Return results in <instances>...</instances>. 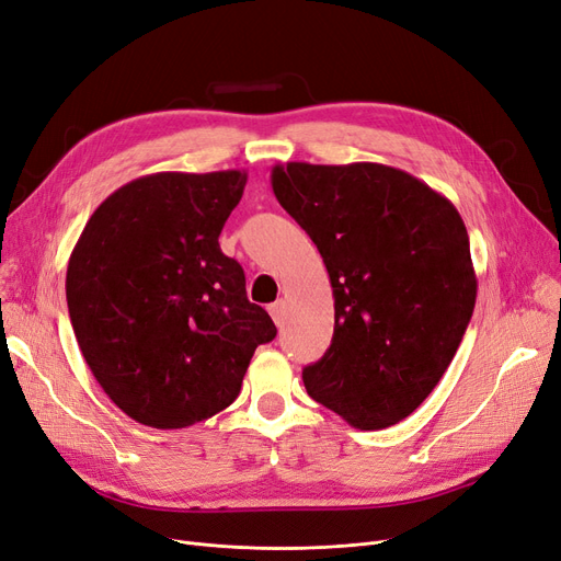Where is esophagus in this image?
<instances>
[{
    "mask_svg": "<svg viewBox=\"0 0 561 561\" xmlns=\"http://www.w3.org/2000/svg\"><path fill=\"white\" fill-rule=\"evenodd\" d=\"M268 316L274 318L276 327H283V320H285V301L278 299V301H274L272 306H268Z\"/></svg>",
    "mask_w": 561,
    "mask_h": 561,
    "instance_id": "1",
    "label": "esophagus"
}]
</instances>
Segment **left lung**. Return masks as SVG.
<instances>
[{
	"mask_svg": "<svg viewBox=\"0 0 561 561\" xmlns=\"http://www.w3.org/2000/svg\"><path fill=\"white\" fill-rule=\"evenodd\" d=\"M272 188L333 289L331 347L304 368L306 391L358 431L389 428L431 396L472 320L465 222L451 199L382 163L274 165Z\"/></svg>",
	"mask_w": 561,
	"mask_h": 561,
	"instance_id": "left-lung-1",
	"label": "left lung"
}]
</instances>
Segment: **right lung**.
<instances>
[{
	"label": "right lung",
	"instance_id": "add662e5",
	"mask_svg": "<svg viewBox=\"0 0 561 561\" xmlns=\"http://www.w3.org/2000/svg\"><path fill=\"white\" fill-rule=\"evenodd\" d=\"M243 170L156 172L107 195L66 268L80 352L115 405L159 431L230 408L268 312L245 297L218 234L245 186Z\"/></svg>",
	"mask_w": 561,
	"mask_h": 561
}]
</instances>
